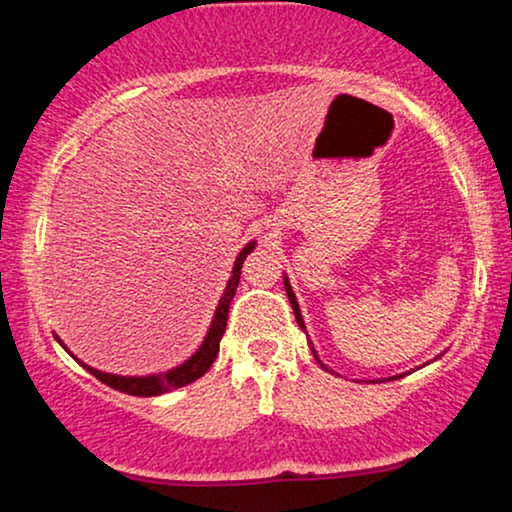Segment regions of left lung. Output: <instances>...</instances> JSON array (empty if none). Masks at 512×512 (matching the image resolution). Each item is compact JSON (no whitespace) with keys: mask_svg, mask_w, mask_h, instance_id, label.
<instances>
[{"mask_svg":"<svg viewBox=\"0 0 512 512\" xmlns=\"http://www.w3.org/2000/svg\"><path fill=\"white\" fill-rule=\"evenodd\" d=\"M284 289H286V296H289V301H291V308H293V315H296V322H298V327H301V330H305V322H303V315H301V308H298V301H296V293H293V289H291V284H289V276H284ZM310 351H313V356H315V361L320 363L322 368L325 370H330L325 366V363L320 361V358H317V351L313 349V344H310ZM397 378V375H395Z\"/></svg>","mask_w":512,"mask_h":512,"instance_id":"obj_1","label":"left lung"}]
</instances>
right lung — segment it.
Returning <instances> with one entry per match:
<instances>
[{
	"label": "right lung",
	"instance_id": "right-lung-1",
	"mask_svg": "<svg viewBox=\"0 0 512 512\" xmlns=\"http://www.w3.org/2000/svg\"><path fill=\"white\" fill-rule=\"evenodd\" d=\"M255 245H257L255 240H250V243L238 252L236 262H233L231 279H228L226 291H223L221 301H219V305H216V313H214V320H211V325H209L207 337H204L202 346H199L195 354L187 358L185 363H180V366L166 370V373H154V375H115V373H103V370H96V368L86 366V363L79 361V358H76V361H79L81 366L88 370V373L96 375V378L101 380V383H105L108 387H113V390L125 392V395H134V397L166 395V392H170V390H178V387H185V385L195 383L197 378H202V375L207 373V370L211 368V363H214L216 354H219V342H221L223 332H226L228 308H231L233 296H236L238 281H240V269H243L245 257H248L250 252L255 250ZM57 342H60V337H57ZM64 349H67V346H64ZM69 354H72V351H69Z\"/></svg>",
	"mask_w": 512,
	"mask_h": 512
}]
</instances>
